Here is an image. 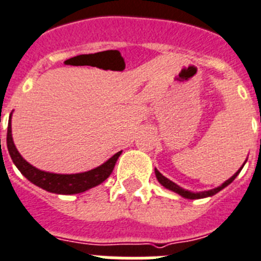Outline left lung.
<instances>
[{
  "instance_id": "obj_1",
  "label": "left lung",
  "mask_w": 261,
  "mask_h": 261,
  "mask_svg": "<svg viewBox=\"0 0 261 261\" xmlns=\"http://www.w3.org/2000/svg\"><path fill=\"white\" fill-rule=\"evenodd\" d=\"M244 164H246V163H244ZM242 168H243V167H240L239 171H238L237 173L234 174V176H231V177L228 178L227 181H225V182H223V184H222L221 187L215 188V189H212V190H205V192H198V193H193V192H189V190L182 189V188L178 187L177 184H174L173 181H171V180H168V178H167V177H164V176H163V174L158 171V169H155V174H156V178H158L159 182H160V184H162L164 188H167V189L172 190V192H174V193L180 194V196L184 197V198L198 199V198H205V197L214 196L215 193H218V192H221V190L223 189V188H226V187H227V185H230L231 182H232V181L235 180V177H237L238 174H239V172L242 171Z\"/></svg>"
}]
</instances>
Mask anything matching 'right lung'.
<instances>
[{
  "label": "right lung",
  "mask_w": 261,
  "mask_h": 261,
  "mask_svg": "<svg viewBox=\"0 0 261 261\" xmlns=\"http://www.w3.org/2000/svg\"><path fill=\"white\" fill-rule=\"evenodd\" d=\"M11 117V115H10ZM6 144H8L9 153L21 173L29 181H31L36 187L42 188V189L51 192L56 194H77L83 193L85 190L90 189L93 187H97L101 182L112 174L114 165L117 163L118 158L122 153V151L115 153L114 156L109 159L108 162L103 163L97 168L92 171L83 172V173H74V174H59V173H49V172L40 171L35 168L30 163H27L21 153L18 152L15 148L13 137H11V123L9 122L8 124V137H6Z\"/></svg>",
  "instance_id": "add662e5"
}]
</instances>
